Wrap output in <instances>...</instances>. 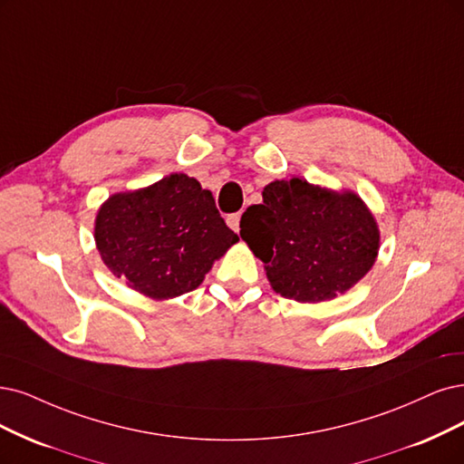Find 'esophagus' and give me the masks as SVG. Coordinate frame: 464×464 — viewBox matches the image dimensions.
I'll use <instances>...</instances> for the list:
<instances>
[{
  "label": "esophagus",
  "instance_id": "34e87169",
  "mask_svg": "<svg viewBox=\"0 0 464 464\" xmlns=\"http://www.w3.org/2000/svg\"><path fill=\"white\" fill-rule=\"evenodd\" d=\"M227 226L235 231V233H238V229H241V227H238V226H241V214H229L227 216Z\"/></svg>",
  "mask_w": 464,
  "mask_h": 464
}]
</instances>
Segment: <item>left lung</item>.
I'll return each instance as SVG.
<instances>
[{
    "mask_svg": "<svg viewBox=\"0 0 464 464\" xmlns=\"http://www.w3.org/2000/svg\"><path fill=\"white\" fill-rule=\"evenodd\" d=\"M262 197V204L243 214L241 237L266 264V276L281 296L329 300L372 267L381 237L357 195L295 178L269 183Z\"/></svg>",
    "mask_w": 464,
    "mask_h": 464,
    "instance_id": "left-lung-1",
    "label": "left lung"
}]
</instances>
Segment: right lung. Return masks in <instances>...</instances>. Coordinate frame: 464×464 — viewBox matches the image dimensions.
<instances>
[{
	"mask_svg": "<svg viewBox=\"0 0 464 464\" xmlns=\"http://www.w3.org/2000/svg\"><path fill=\"white\" fill-rule=\"evenodd\" d=\"M237 241L212 193L185 174L111 197L95 219L105 266L137 293L157 300L191 293Z\"/></svg>",
	"mask_w": 464,
	"mask_h": 464,
	"instance_id": "1",
	"label": "right lung"
}]
</instances>
